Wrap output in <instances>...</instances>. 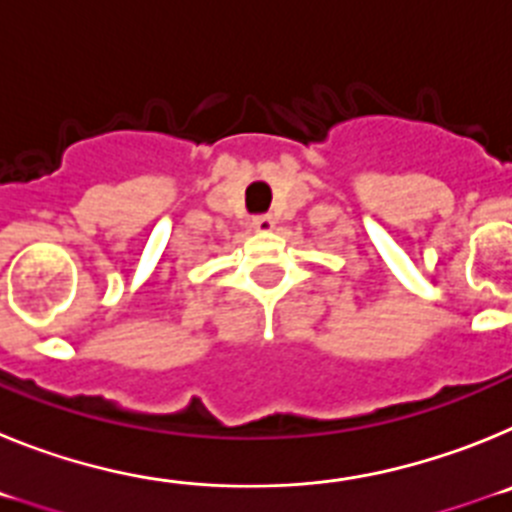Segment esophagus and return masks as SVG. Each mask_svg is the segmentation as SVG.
Wrapping results in <instances>:
<instances>
[{
  "mask_svg": "<svg viewBox=\"0 0 512 512\" xmlns=\"http://www.w3.org/2000/svg\"><path fill=\"white\" fill-rule=\"evenodd\" d=\"M253 230H259V233H269V230H274V225H277V220L271 215H256L251 220Z\"/></svg>",
  "mask_w": 512,
  "mask_h": 512,
  "instance_id": "obj_1",
  "label": "esophagus"
}]
</instances>
